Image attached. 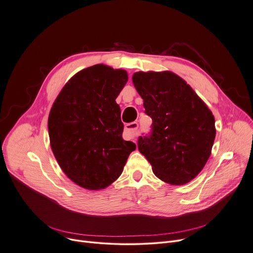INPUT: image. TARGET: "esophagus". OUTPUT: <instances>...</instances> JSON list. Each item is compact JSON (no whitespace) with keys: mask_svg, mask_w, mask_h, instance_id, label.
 I'll use <instances>...</instances> for the list:
<instances>
[{"mask_svg":"<svg viewBox=\"0 0 253 253\" xmlns=\"http://www.w3.org/2000/svg\"><path fill=\"white\" fill-rule=\"evenodd\" d=\"M137 129H138V124L136 122H132L125 126V133L128 134L131 138H134L137 133Z\"/></svg>","mask_w":253,"mask_h":253,"instance_id":"esophagus-1","label":"esophagus"}]
</instances>
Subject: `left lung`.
Wrapping results in <instances>:
<instances>
[{"instance_id": "8db88e82", "label": "left lung", "mask_w": 253, "mask_h": 253, "mask_svg": "<svg viewBox=\"0 0 253 253\" xmlns=\"http://www.w3.org/2000/svg\"><path fill=\"white\" fill-rule=\"evenodd\" d=\"M132 81L152 119L151 133L138 138L139 151L158 178L185 185L211 155L216 136L212 112L186 81L171 72H138Z\"/></svg>"}]
</instances>
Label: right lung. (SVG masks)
Listing matches in <instances>:
<instances>
[{"label": "right lung", "mask_w": 253, "mask_h": 253, "mask_svg": "<svg viewBox=\"0 0 253 253\" xmlns=\"http://www.w3.org/2000/svg\"><path fill=\"white\" fill-rule=\"evenodd\" d=\"M127 72L89 66L68 81L48 117L52 152L63 172L91 191L107 188L122 173L135 143L122 138L124 125L116 98Z\"/></svg>", "instance_id": "obj_1"}]
</instances>
